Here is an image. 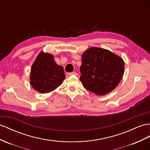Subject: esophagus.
Returning a JSON list of instances; mask_svg holds the SVG:
<instances>
[{
	"label": "esophagus",
	"mask_w": 150,
	"mask_h": 150,
	"mask_svg": "<svg viewBox=\"0 0 150 150\" xmlns=\"http://www.w3.org/2000/svg\"><path fill=\"white\" fill-rule=\"evenodd\" d=\"M68 75H77L78 74H76V72H71V73H68Z\"/></svg>",
	"instance_id": "obj_1"
}]
</instances>
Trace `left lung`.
I'll return each mask as SVG.
<instances>
[{
	"label": "left lung",
	"instance_id": "8db88e82",
	"mask_svg": "<svg viewBox=\"0 0 150 150\" xmlns=\"http://www.w3.org/2000/svg\"><path fill=\"white\" fill-rule=\"evenodd\" d=\"M124 61L108 49L91 47L82 54L80 80L86 89L98 96L108 94L120 82Z\"/></svg>",
	"mask_w": 150,
	"mask_h": 150
}]
</instances>
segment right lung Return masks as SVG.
Returning a JSON list of instances; mask_svg holds the SVG:
<instances>
[{"mask_svg":"<svg viewBox=\"0 0 150 150\" xmlns=\"http://www.w3.org/2000/svg\"><path fill=\"white\" fill-rule=\"evenodd\" d=\"M52 54L42 51L32 65L30 83L38 93H49L55 90L66 77L63 67L57 64Z\"/></svg>","mask_w":150,"mask_h":150,"instance_id":"add662e5","label":"right lung"}]
</instances>
